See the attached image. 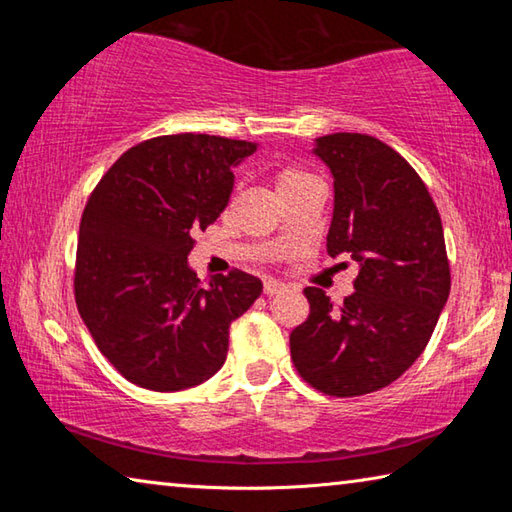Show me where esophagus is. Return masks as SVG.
<instances>
[{
	"mask_svg": "<svg viewBox=\"0 0 512 512\" xmlns=\"http://www.w3.org/2000/svg\"><path fill=\"white\" fill-rule=\"evenodd\" d=\"M284 291H287V284L271 280V277H268V280H264V293H266V296H277V293H284Z\"/></svg>",
	"mask_w": 512,
	"mask_h": 512,
	"instance_id": "obj_1",
	"label": "esophagus"
}]
</instances>
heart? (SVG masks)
<instances>
[{
	"mask_svg": "<svg viewBox=\"0 0 512 512\" xmlns=\"http://www.w3.org/2000/svg\"><path fill=\"white\" fill-rule=\"evenodd\" d=\"M311 178H314V176H311V173H307V171H302V169L282 167L280 171L275 173V189H277V194L287 192V189L305 183V180H311Z\"/></svg>",
	"mask_w": 512,
	"mask_h": 512,
	"instance_id": "b5f03b06",
	"label": "heart"
}]
</instances>
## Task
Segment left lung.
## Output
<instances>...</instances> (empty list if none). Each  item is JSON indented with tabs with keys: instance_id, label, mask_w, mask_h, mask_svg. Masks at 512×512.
Segmentation results:
<instances>
[{
	"instance_id": "obj_1",
	"label": "left lung",
	"mask_w": 512,
	"mask_h": 512,
	"mask_svg": "<svg viewBox=\"0 0 512 512\" xmlns=\"http://www.w3.org/2000/svg\"><path fill=\"white\" fill-rule=\"evenodd\" d=\"M314 153L334 176L327 253H348L359 275L343 305L305 289L291 361L320 393L368 395L402 377L436 329L452 287L443 223L418 171L377 137L323 135Z\"/></svg>"
}]
</instances>
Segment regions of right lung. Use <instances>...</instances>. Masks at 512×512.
<instances>
[{
	"label": "right lung",
	"mask_w": 512,
	"mask_h": 512,
	"mask_svg": "<svg viewBox=\"0 0 512 512\" xmlns=\"http://www.w3.org/2000/svg\"><path fill=\"white\" fill-rule=\"evenodd\" d=\"M257 149L219 135H162L128 149L85 203L74 298L99 352L155 393L198 386L223 366L228 329L262 293L239 268L201 282L194 235L230 201L232 164Z\"/></svg>",
	"instance_id": "add662e5"
}]
</instances>
